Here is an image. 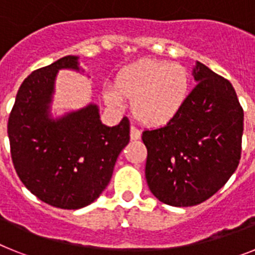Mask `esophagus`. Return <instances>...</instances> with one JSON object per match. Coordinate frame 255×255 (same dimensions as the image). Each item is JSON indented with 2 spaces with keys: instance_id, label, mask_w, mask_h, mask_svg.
I'll use <instances>...</instances> for the list:
<instances>
[{
  "instance_id": "esophagus-1",
  "label": "esophagus",
  "mask_w": 255,
  "mask_h": 255,
  "mask_svg": "<svg viewBox=\"0 0 255 255\" xmlns=\"http://www.w3.org/2000/svg\"><path fill=\"white\" fill-rule=\"evenodd\" d=\"M140 136H141L140 130H139L136 126L131 125V128H130V138H131V140H138V139H140Z\"/></svg>"
}]
</instances>
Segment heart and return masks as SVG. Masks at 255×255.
Here are the masks:
<instances>
[{
  "label": "heart",
  "mask_w": 255,
  "mask_h": 255,
  "mask_svg": "<svg viewBox=\"0 0 255 255\" xmlns=\"http://www.w3.org/2000/svg\"><path fill=\"white\" fill-rule=\"evenodd\" d=\"M115 87L120 96L132 101V114L141 124L161 126L182 110L190 82L188 71L181 65L145 60L121 70ZM117 94L108 91L106 100L117 105L120 98Z\"/></svg>",
  "instance_id": "b5f03b06"
}]
</instances>
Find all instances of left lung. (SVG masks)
<instances>
[{
	"label": "left lung",
	"mask_w": 255,
	"mask_h": 255,
	"mask_svg": "<svg viewBox=\"0 0 255 255\" xmlns=\"http://www.w3.org/2000/svg\"><path fill=\"white\" fill-rule=\"evenodd\" d=\"M198 82L176 117L144 130L145 179L155 198L191 207L216 194L242 157L244 111L233 84L198 62Z\"/></svg>",
	"instance_id": "1"
}]
</instances>
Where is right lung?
I'll return each mask as SVG.
<instances>
[{"instance_id":"add662e5","label":"right lung","mask_w":255,"mask_h":255,"mask_svg":"<svg viewBox=\"0 0 255 255\" xmlns=\"http://www.w3.org/2000/svg\"><path fill=\"white\" fill-rule=\"evenodd\" d=\"M60 69L79 70L78 57L60 58L22 82L7 134L13 167L28 190L56 208L79 209L107 188L130 140V123L124 117L116 126L103 125L96 105L51 120L48 103Z\"/></svg>"}]
</instances>
